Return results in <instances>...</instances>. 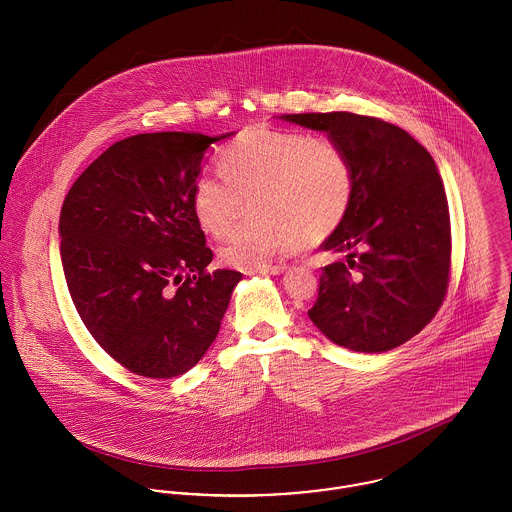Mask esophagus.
Segmentation results:
<instances>
[{
	"instance_id": "34e87169",
	"label": "esophagus",
	"mask_w": 512,
	"mask_h": 512,
	"mask_svg": "<svg viewBox=\"0 0 512 512\" xmlns=\"http://www.w3.org/2000/svg\"><path fill=\"white\" fill-rule=\"evenodd\" d=\"M288 267L286 265H273V267H265V269H257V271H247V275H282Z\"/></svg>"
}]
</instances>
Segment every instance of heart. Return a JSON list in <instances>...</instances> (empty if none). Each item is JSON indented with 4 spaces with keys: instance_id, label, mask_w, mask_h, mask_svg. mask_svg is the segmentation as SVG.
I'll list each match as a JSON object with an SVG mask.
<instances>
[{
    "instance_id": "obj_1",
    "label": "heart",
    "mask_w": 512,
    "mask_h": 512,
    "mask_svg": "<svg viewBox=\"0 0 512 512\" xmlns=\"http://www.w3.org/2000/svg\"><path fill=\"white\" fill-rule=\"evenodd\" d=\"M218 167L224 179H198L193 214L206 234L224 239L251 204L253 220L220 249L222 263L241 271L323 241L353 202L351 158L306 132L249 128L222 148Z\"/></svg>"
}]
</instances>
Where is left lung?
Returning <instances> with one entry per match:
<instances>
[{"label":"left lung","instance_id":"left-lung-1","mask_svg":"<svg viewBox=\"0 0 512 512\" xmlns=\"http://www.w3.org/2000/svg\"><path fill=\"white\" fill-rule=\"evenodd\" d=\"M325 132L351 158L354 195L325 251L347 253L323 267L308 312L335 345L386 353L415 337L438 312L450 273V214L431 154L403 128L353 113L280 115Z\"/></svg>","mask_w":512,"mask_h":512}]
</instances>
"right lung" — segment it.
I'll list each match as a JSON object with an SVG mask.
<instances>
[{"label": "right lung", "mask_w": 512, "mask_h": 512, "mask_svg": "<svg viewBox=\"0 0 512 512\" xmlns=\"http://www.w3.org/2000/svg\"><path fill=\"white\" fill-rule=\"evenodd\" d=\"M234 132L136 134L72 185L60 257L81 321L124 368L146 378L191 370L214 343L241 273H206L212 251L193 214L202 158Z\"/></svg>", "instance_id": "obj_1"}]
</instances>
